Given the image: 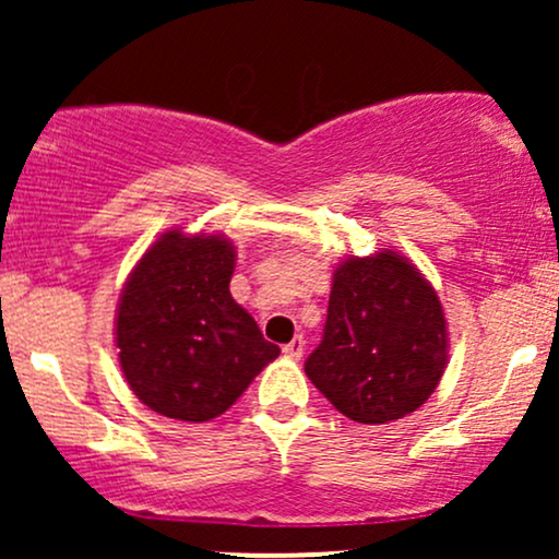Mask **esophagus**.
<instances>
[{
    "instance_id": "1",
    "label": "esophagus",
    "mask_w": 559,
    "mask_h": 559,
    "mask_svg": "<svg viewBox=\"0 0 559 559\" xmlns=\"http://www.w3.org/2000/svg\"><path fill=\"white\" fill-rule=\"evenodd\" d=\"M284 355H286V357H292V360H299V357L305 355V338H301V336H294L292 342H288V344L284 346Z\"/></svg>"
}]
</instances>
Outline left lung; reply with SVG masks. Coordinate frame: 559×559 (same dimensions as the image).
Segmentation results:
<instances>
[{
  "mask_svg": "<svg viewBox=\"0 0 559 559\" xmlns=\"http://www.w3.org/2000/svg\"><path fill=\"white\" fill-rule=\"evenodd\" d=\"M447 320L433 286L402 254L349 258L333 271L323 338L305 373L349 420H400L447 368Z\"/></svg>",
  "mask_w": 559,
  "mask_h": 559,
  "instance_id": "8db88e82",
  "label": "left lung"
}]
</instances>
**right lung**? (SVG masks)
Wrapping results in <instances>:
<instances>
[{
  "instance_id": "right-lung-1",
  "label": "right lung",
  "mask_w": 559,
  "mask_h": 559,
  "mask_svg": "<svg viewBox=\"0 0 559 559\" xmlns=\"http://www.w3.org/2000/svg\"><path fill=\"white\" fill-rule=\"evenodd\" d=\"M234 262L223 236L168 230L128 275L115 318L120 370L165 418H217L281 355L230 297Z\"/></svg>"
}]
</instances>
